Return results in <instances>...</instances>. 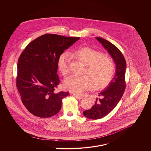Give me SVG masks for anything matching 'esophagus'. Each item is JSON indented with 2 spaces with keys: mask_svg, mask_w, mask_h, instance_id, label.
<instances>
[{
  "mask_svg": "<svg viewBox=\"0 0 151 151\" xmlns=\"http://www.w3.org/2000/svg\"><path fill=\"white\" fill-rule=\"evenodd\" d=\"M73 96H74L76 99H79V100H81V99H82V98H83L82 96H80V95H76V94H74V93H73Z\"/></svg>",
  "mask_w": 151,
  "mask_h": 151,
  "instance_id": "34e87169",
  "label": "esophagus"
}]
</instances>
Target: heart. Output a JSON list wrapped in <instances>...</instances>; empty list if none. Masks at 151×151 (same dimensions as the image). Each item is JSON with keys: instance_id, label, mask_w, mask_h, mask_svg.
Instances as JSON below:
<instances>
[{"instance_id": "b5f03b06", "label": "heart", "mask_w": 151, "mask_h": 151, "mask_svg": "<svg viewBox=\"0 0 151 151\" xmlns=\"http://www.w3.org/2000/svg\"><path fill=\"white\" fill-rule=\"evenodd\" d=\"M73 57L80 60L86 66L84 71L88 76L70 75L63 81L65 89L76 93L80 94L91 89L93 85L95 89H101L107 86L112 80L115 73V65L109 56L93 48L84 47L71 54ZM70 55L63 52L58 59V68L61 74L66 75L69 71Z\"/></svg>"}]
</instances>
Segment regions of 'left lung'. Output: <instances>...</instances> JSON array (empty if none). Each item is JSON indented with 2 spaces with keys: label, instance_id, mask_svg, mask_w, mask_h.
Here are the masks:
<instances>
[{
  "label": "left lung",
  "instance_id": "1",
  "mask_svg": "<svg viewBox=\"0 0 151 151\" xmlns=\"http://www.w3.org/2000/svg\"><path fill=\"white\" fill-rule=\"evenodd\" d=\"M107 50L116 64V73L110 85L99 93L95 104L89 110L83 112L85 116L91 119H99L107 115L113 110L121 97L126 88V60L121 51L113 44L101 37H96Z\"/></svg>",
  "mask_w": 151,
  "mask_h": 151
}]
</instances>
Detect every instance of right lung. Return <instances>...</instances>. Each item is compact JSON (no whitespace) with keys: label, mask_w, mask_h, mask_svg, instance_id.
<instances>
[{"label":"right lung","mask_w":151,"mask_h":151,"mask_svg":"<svg viewBox=\"0 0 151 151\" xmlns=\"http://www.w3.org/2000/svg\"><path fill=\"white\" fill-rule=\"evenodd\" d=\"M80 37L46 33L28 44L19 57L16 86L22 101L33 115L49 118L59 112L69 92H56L60 80L58 59Z\"/></svg>","instance_id":"add662e5"}]
</instances>
